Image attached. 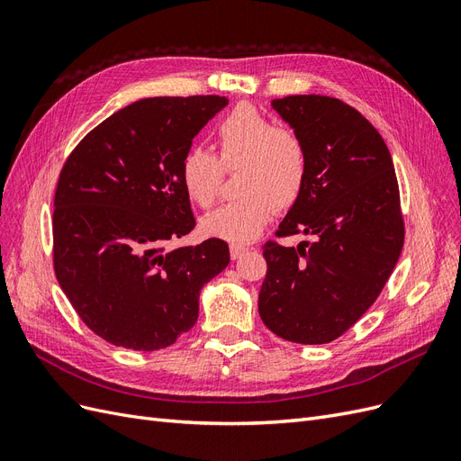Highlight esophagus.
<instances>
[{
  "label": "esophagus",
  "mask_w": 461,
  "mask_h": 461,
  "mask_svg": "<svg viewBox=\"0 0 461 461\" xmlns=\"http://www.w3.org/2000/svg\"><path fill=\"white\" fill-rule=\"evenodd\" d=\"M248 252V248L242 244H230V258L232 259H240Z\"/></svg>",
  "instance_id": "esophagus-1"
}]
</instances>
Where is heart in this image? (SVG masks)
<instances>
[{
  "instance_id": "heart-1",
  "label": "heart",
  "mask_w": 461,
  "mask_h": 461,
  "mask_svg": "<svg viewBox=\"0 0 461 461\" xmlns=\"http://www.w3.org/2000/svg\"><path fill=\"white\" fill-rule=\"evenodd\" d=\"M215 153L190 146L178 165V178L190 202L212 207L219 198L222 167L236 175L240 198L202 219V230L232 244L254 240L276 209L294 205L308 183L310 156L302 136L249 104H240L215 127Z\"/></svg>"
}]
</instances>
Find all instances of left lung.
<instances>
[{"instance_id":"8db88e82","label":"left lung","mask_w":461,"mask_h":461,"mask_svg":"<svg viewBox=\"0 0 461 461\" xmlns=\"http://www.w3.org/2000/svg\"><path fill=\"white\" fill-rule=\"evenodd\" d=\"M271 105L310 156L308 183L276 236L313 242H265L259 315L285 340L327 344L371 308L394 271L403 246L396 171L383 136L337 97L286 95Z\"/></svg>"}]
</instances>
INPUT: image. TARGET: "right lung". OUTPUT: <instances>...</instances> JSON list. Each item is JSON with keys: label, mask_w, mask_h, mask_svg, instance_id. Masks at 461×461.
<instances>
[{"label": "right lung", "mask_w": 461, "mask_h": 461, "mask_svg": "<svg viewBox=\"0 0 461 461\" xmlns=\"http://www.w3.org/2000/svg\"><path fill=\"white\" fill-rule=\"evenodd\" d=\"M229 104L222 95L148 97L90 131L55 190L53 269L85 325L109 344L161 350L198 321L200 290L229 244L167 249L194 227L178 178L183 153Z\"/></svg>", "instance_id": "1"}]
</instances>
